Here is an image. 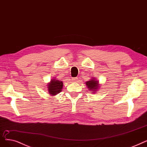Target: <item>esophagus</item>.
Instances as JSON below:
<instances>
[{"instance_id": "1", "label": "esophagus", "mask_w": 147, "mask_h": 147, "mask_svg": "<svg viewBox=\"0 0 147 147\" xmlns=\"http://www.w3.org/2000/svg\"><path fill=\"white\" fill-rule=\"evenodd\" d=\"M72 80L74 81V82H77L78 81V78H72Z\"/></svg>"}]
</instances>
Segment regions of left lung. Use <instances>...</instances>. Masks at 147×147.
<instances>
[{
  "label": "left lung",
  "mask_w": 147,
  "mask_h": 147,
  "mask_svg": "<svg viewBox=\"0 0 147 147\" xmlns=\"http://www.w3.org/2000/svg\"><path fill=\"white\" fill-rule=\"evenodd\" d=\"M86 83L88 88L91 91V92H93L92 93H95V92H96L97 89L99 88V81L96 80L95 78L91 79V80L86 82Z\"/></svg>",
  "instance_id": "8db88e82"
}]
</instances>
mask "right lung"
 I'll return each instance as SVG.
<instances>
[{"mask_svg": "<svg viewBox=\"0 0 147 147\" xmlns=\"http://www.w3.org/2000/svg\"><path fill=\"white\" fill-rule=\"evenodd\" d=\"M63 82L56 79H52L48 84V90L49 94L55 96L59 93L63 88Z\"/></svg>", "mask_w": 147, "mask_h": 147, "instance_id": "1", "label": "right lung"}]
</instances>
